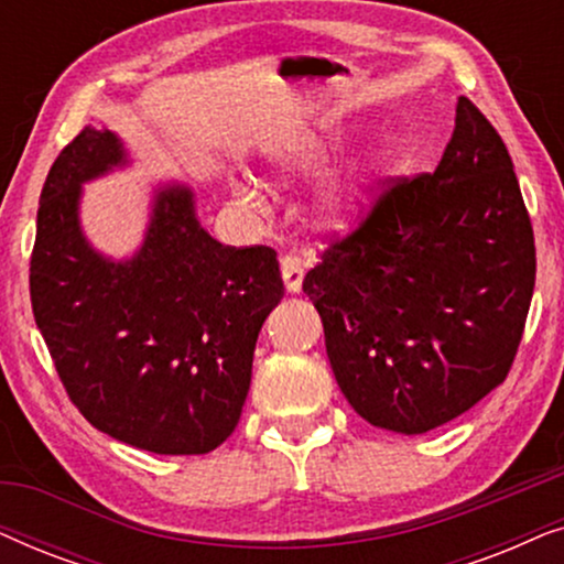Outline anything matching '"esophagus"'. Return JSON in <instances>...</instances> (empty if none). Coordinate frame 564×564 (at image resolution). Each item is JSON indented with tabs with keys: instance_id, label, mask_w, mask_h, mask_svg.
Listing matches in <instances>:
<instances>
[{
	"instance_id": "esophagus-1",
	"label": "esophagus",
	"mask_w": 564,
	"mask_h": 564,
	"mask_svg": "<svg viewBox=\"0 0 564 564\" xmlns=\"http://www.w3.org/2000/svg\"><path fill=\"white\" fill-rule=\"evenodd\" d=\"M280 267H282V280H284V288H288L290 295H297V292L303 290L305 261L300 259V257H295V253H288V257H282Z\"/></svg>"
}]
</instances>
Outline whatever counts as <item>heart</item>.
<instances>
[{
  "instance_id": "obj_1",
  "label": "heart",
  "mask_w": 564,
  "mask_h": 564,
  "mask_svg": "<svg viewBox=\"0 0 564 564\" xmlns=\"http://www.w3.org/2000/svg\"><path fill=\"white\" fill-rule=\"evenodd\" d=\"M349 135L303 130L280 138L264 149V174L276 184H288L318 174L338 156ZM400 164V153L390 143L367 145L341 161L313 195V213L318 226L328 230H349L359 226L372 210L377 197ZM230 192L241 203H253L261 195V184L253 176L230 180Z\"/></svg>"
}]
</instances>
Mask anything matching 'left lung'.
I'll list each match as a JSON object with an SVG mask.
<instances>
[{
    "instance_id": "left-lung-1",
    "label": "left lung",
    "mask_w": 564,
    "mask_h": 564,
    "mask_svg": "<svg viewBox=\"0 0 564 564\" xmlns=\"http://www.w3.org/2000/svg\"><path fill=\"white\" fill-rule=\"evenodd\" d=\"M534 230L496 128L457 99L434 174L398 182L303 282L344 398L415 436L506 380L534 295Z\"/></svg>"
}]
</instances>
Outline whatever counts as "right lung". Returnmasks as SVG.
<instances>
[{"instance_id": "1", "label": "right lung", "mask_w": 564, "mask_h": 564, "mask_svg": "<svg viewBox=\"0 0 564 564\" xmlns=\"http://www.w3.org/2000/svg\"><path fill=\"white\" fill-rule=\"evenodd\" d=\"M130 164L99 128L53 161L30 259L35 323L91 426L153 454H207L241 419L259 330L284 295L280 261L215 241L176 180L151 187L133 253L99 251L82 226L84 184Z\"/></svg>"}]
</instances>
